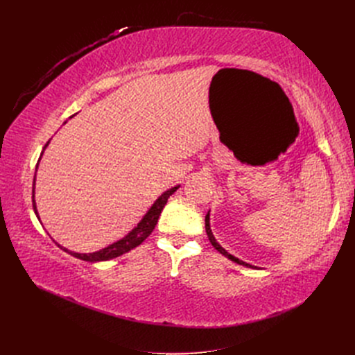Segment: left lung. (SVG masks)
Returning a JSON list of instances; mask_svg holds the SVG:
<instances>
[{"label": "left lung", "instance_id": "left-lung-1", "mask_svg": "<svg viewBox=\"0 0 355 355\" xmlns=\"http://www.w3.org/2000/svg\"><path fill=\"white\" fill-rule=\"evenodd\" d=\"M206 232H207V236H209V240L211 241V245L214 246V249L217 250V252H220L223 256H226L227 259H230V260H233V262H236L237 265H243V266H246V268H256V266H252V265H249V263H246V262H243V260H240V259H237V257H234L233 254H230L226 249H223L218 243H217V240H216V237L213 236V232H211V229H210V211L206 214Z\"/></svg>", "mask_w": 355, "mask_h": 355}]
</instances>
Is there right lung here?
<instances>
[{
  "label": "right lung",
  "instance_id": "obj_1",
  "mask_svg": "<svg viewBox=\"0 0 355 355\" xmlns=\"http://www.w3.org/2000/svg\"><path fill=\"white\" fill-rule=\"evenodd\" d=\"M73 116H74V115H71L70 118H73ZM64 123H66V122H64ZM49 144H50V141L44 145L43 151H42V155H43L44 149H46V146H47ZM42 155H40V159H42ZM40 159H39V162H40ZM39 162H37V165H35V171H37V168H39ZM178 189H180V185H175V187L164 191V193L155 200V202L153 204L151 209H149V210L146 211V214L142 217V220L138 223L137 227H134L125 237H122L121 240L115 241V243L109 245L107 248H103V249H101V250H98V252H93V253H76V252H71V250H69V249L60 246L59 243H55V245H58L60 249H63L64 252L70 253L71 256L78 257V259H80V260H86V262H105V260H110V259H115V257H118V256H122L123 253H128L129 250H132V249H135L137 246H139V245L142 243V241H144L149 234L153 233V230H154L155 226H157V221H158V218H159V216H161L162 209L165 207V204H166L168 198H170V196H173ZM34 190H35V174H34V181H33V209H34V213H35L37 218L40 220L39 211H37V206H35V200H34ZM40 223H42V221H40Z\"/></svg>",
  "mask_w": 355,
  "mask_h": 355
}]
</instances>
